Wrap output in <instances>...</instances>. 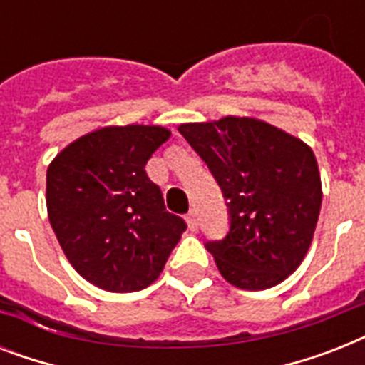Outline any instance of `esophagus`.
I'll return each instance as SVG.
<instances>
[{
    "label": "esophagus",
    "mask_w": 365,
    "mask_h": 365,
    "mask_svg": "<svg viewBox=\"0 0 365 365\" xmlns=\"http://www.w3.org/2000/svg\"><path fill=\"white\" fill-rule=\"evenodd\" d=\"M185 220H187L189 229H191V231H197V227H199V217H197V212H195V210L189 212Z\"/></svg>",
    "instance_id": "34e87169"
}]
</instances>
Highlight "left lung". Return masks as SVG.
Here are the masks:
<instances>
[{"mask_svg": "<svg viewBox=\"0 0 365 365\" xmlns=\"http://www.w3.org/2000/svg\"><path fill=\"white\" fill-rule=\"evenodd\" d=\"M178 130L208 165L229 208L227 235L206 242L222 277L242 289L282 282L305 257L322 205L312 149L252 117Z\"/></svg>", "mask_w": 365, "mask_h": 365, "instance_id": "1", "label": "left lung"}]
</instances>
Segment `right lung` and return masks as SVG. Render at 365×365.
I'll list each match as a JSON object with an SVG mask.
<instances>
[{
    "instance_id": "add662e5",
    "label": "right lung",
    "mask_w": 365,
    "mask_h": 365,
    "mask_svg": "<svg viewBox=\"0 0 365 365\" xmlns=\"http://www.w3.org/2000/svg\"><path fill=\"white\" fill-rule=\"evenodd\" d=\"M168 138L163 126H106L48 165L51 227L73 269L106 292L148 288L187 229L145 172Z\"/></svg>"
}]
</instances>
